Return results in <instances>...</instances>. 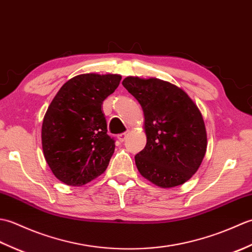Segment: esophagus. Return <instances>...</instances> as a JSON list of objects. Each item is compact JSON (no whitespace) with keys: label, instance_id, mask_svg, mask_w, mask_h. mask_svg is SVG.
<instances>
[{"label":"esophagus","instance_id":"obj_1","mask_svg":"<svg viewBox=\"0 0 252 252\" xmlns=\"http://www.w3.org/2000/svg\"><path fill=\"white\" fill-rule=\"evenodd\" d=\"M127 136V132H125V133H121V134H119L118 135L117 137H118V141H119L120 143H122V142H125V140H126V137Z\"/></svg>","mask_w":252,"mask_h":252}]
</instances>
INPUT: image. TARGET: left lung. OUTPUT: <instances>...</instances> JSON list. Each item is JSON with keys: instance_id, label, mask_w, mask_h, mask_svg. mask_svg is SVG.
Wrapping results in <instances>:
<instances>
[{"instance_id": "1", "label": "left lung", "mask_w": 252, "mask_h": 252, "mask_svg": "<svg viewBox=\"0 0 252 252\" xmlns=\"http://www.w3.org/2000/svg\"><path fill=\"white\" fill-rule=\"evenodd\" d=\"M122 85L141 104L147 143L135 156L138 172L162 189L184 184L207 151L200 110L183 90L157 78L126 77Z\"/></svg>"}]
</instances>
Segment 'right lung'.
I'll return each instance as SVG.
<instances>
[{"label": "right lung", "instance_id": "obj_1", "mask_svg": "<svg viewBox=\"0 0 252 252\" xmlns=\"http://www.w3.org/2000/svg\"><path fill=\"white\" fill-rule=\"evenodd\" d=\"M120 80V74H79L53 98L42 123V148L53 174L63 183L82 186L108 167L115 141L107 134L101 105Z\"/></svg>", "mask_w": 252, "mask_h": 252}]
</instances>
